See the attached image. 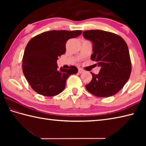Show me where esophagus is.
I'll return each mask as SVG.
<instances>
[{"label":"esophagus","instance_id":"1","mask_svg":"<svg viewBox=\"0 0 146 146\" xmlns=\"http://www.w3.org/2000/svg\"><path fill=\"white\" fill-rule=\"evenodd\" d=\"M84 70H83V69H82V68H78V72L80 73H83L84 72Z\"/></svg>","mask_w":146,"mask_h":146}]
</instances>
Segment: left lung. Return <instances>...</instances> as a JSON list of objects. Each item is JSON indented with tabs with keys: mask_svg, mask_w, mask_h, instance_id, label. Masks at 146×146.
<instances>
[{
	"mask_svg": "<svg viewBox=\"0 0 146 146\" xmlns=\"http://www.w3.org/2000/svg\"><path fill=\"white\" fill-rule=\"evenodd\" d=\"M83 35L93 43L91 60L101 69L86 90L98 97H108L119 92L131 75L132 64L127 43L119 35L102 30L85 31Z\"/></svg>",
	"mask_w": 146,
	"mask_h": 146,
	"instance_id": "8db88e82",
	"label": "left lung"
}]
</instances>
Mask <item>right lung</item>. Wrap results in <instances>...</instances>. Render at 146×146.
Wrapping results in <instances>:
<instances>
[{
	"label": "right lung",
	"instance_id": "add662e5",
	"mask_svg": "<svg viewBox=\"0 0 146 146\" xmlns=\"http://www.w3.org/2000/svg\"><path fill=\"white\" fill-rule=\"evenodd\" d=\"M80 30L49 31L34 37L26 47L23 58L24 75L38 94L52 97L64 90L68 77L78 73V68L58 69V58L66 52L68 39L81 35Z\"/></svg>",
	"mask_w": 146,
	"mask_h": 146
}]
</instances>
